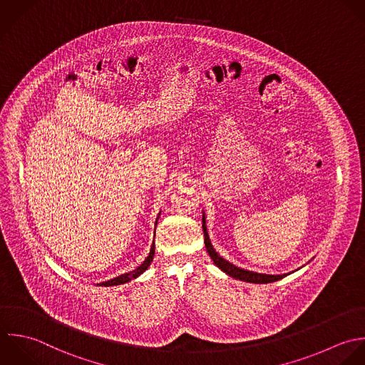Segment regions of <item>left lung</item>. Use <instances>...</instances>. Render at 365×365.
<instances>
[{"label": "left lung", "instance_id": "8db88e82", "mask_svg": "<svg viewBox=\"0 0 365 365\" xmlns=\"http://www.w3.org/2000/svg\"><path fill=\"white\" fill-rule=\"evenodd\" d=\"M202 227H203V233H205V246L207 249V253L209 256L212 257V260L215 262V264L222 269L226 274L232 276L233 279H237V280H242V282H247V283H259V284H263V283H273V282H277V280H282L283 277H286L287 274H280V276H273V274H262V273H255V272H249V270H243V269H239L236 267L235 264L226 262L225 259H222L216 250L213 249L210 240H209V236H207V230H206V222H205V216L202 217Z\"/></svg>", "mask_w": 365, "mask_h": 365}]
</instances>
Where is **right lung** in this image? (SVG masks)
Returning a JSON list of instances; mask_svg holds the SVG:
<instances>
[{"label":"right lung","mask_w":365,"mask_h":365,"mask_svg":"<svg viewBox=\"0 0 365 365\" xmlns=\"http://www.w3.org/2000/svg\"><path fill=\"white\" fill-rule=\"evenodd\" d=\"M156 223H158V220H156ZM153 256H155V242H153V245H152V247H150L149 256L145 259V262H143L138 269H135V270L130 272V273H126V274H122V276H119V277H115V279H112V280H108V282H105V283H101V284H98V286H118V284L128 283V282H130L132 279H136L138 276H140V274L149 267L150 262L153 260Z\"/></svg>","instance_id":"1"}]
</instances>
